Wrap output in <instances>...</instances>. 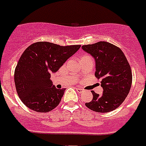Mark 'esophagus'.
Segmentation results:
<instances>
[{
    "mask_svg": "<svg viewBox=\"0 0 146 146\" xmlns=\"http://www.w3.org/2000/svg\"><path fill=\"white\" fill-rule=\"evenodd\" d=\"M75 89H76V90L79 93H81L82 92H84V90L81 89V88H79V87H75Z\"/></svg>",
    "mask_w": 146,
    "mask_h": 146,
    "instance_id": "1",
    "label": "esophagus"
}]
</instances>
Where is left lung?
I'll list each match as a JSON object with an SVG mask.
<instances>
[{
	"label": "left lung",
	"mask_w": 146,
	"mask_h": 146,
	"mask_svg": "<svg viewBox=\"0 0 146 146\" xmlns=\"http://www.w3.org/2000/svg\"><path fill=\"white\" fill-rule=\"evenodd\" d=\"M95 59V76L101 80L102 95L92 90L93 100L85 106L96 112H109L125 100L132 84V72L125 55L119 47L108 42L100 41L82 46Z\"/></svg>",
	"instance_id": "left-lung-1"
}]
</instances>
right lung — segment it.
Wrapping results in <instances>:
<instances>
[{"label": "right lung", "instance_id": "add662e5", "mask_svg": "<svg viewBox=\"0 0 146 146\" xmlns=\"http://www.w3.org/2000/svg\"><path fill=\"white\" fill-rule=\"evenodd\" d=\"M80 47L39 41L25 49L15 69L14 80L19 97L28 108L37 112H48L59 104L66 90L56 89L50 74Z\"/></svg>", "mask_w": 146, "mask_h": 146}]
</instances>
